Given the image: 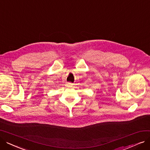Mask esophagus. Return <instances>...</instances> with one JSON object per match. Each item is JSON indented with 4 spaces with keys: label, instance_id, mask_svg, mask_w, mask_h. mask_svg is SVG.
Returning <instances> with one entry per match:
<instances>
[{
    "label": "esophagus",
    "instance_id": "34e87169",
    "mask_svg": "<svg viewBox=\"0 0 150 150\" xmlns=\"http://www.w3.org/2000/svg\"><path fill=\"white\" fill-rule=\"evenodd\" d=\"M67 84H68V85H70V84H71V83H67Z\"/></svg>",
    "mask_w": 150,
    "mask_h": 150
}]
</instances>
